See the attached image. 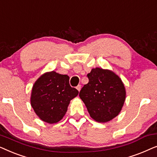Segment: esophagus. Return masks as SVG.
I'll use <instances>...</instances> for the list:
<instances>
[{"label": "esophagus", "instance_id": "34e87169", "mask_svg": "<svg viewBox=\"0 0 157 157\" xmlns=\"http://www.w3.org/2000/svg\"><path fill=\"white\" fill-rule=\"evenodd\" d=\"M81 85H78V86H76V89L78 90V91H80V90H81Z\"/></svg>", "mask_w": 157, "mask_h": 157}]
</instances>
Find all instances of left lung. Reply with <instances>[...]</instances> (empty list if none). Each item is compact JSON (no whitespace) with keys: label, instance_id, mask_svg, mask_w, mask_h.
<instances>
[{"label":"left lung","instance_id":"obj_1","mask_svg":"<svg viewBox=\"0 0 157 157\" xmlns=\"http://www.w3.org/2000/svg\"><path fill=\"white\" fill-rule=\"evenodd\" d=\"M89 83L79 92L92 119L107 122L121 110L126 91L121 78L109 70L96 68L88 74Z\"/></svg>","mask_w":157,"mask_h":157}]
</instances>
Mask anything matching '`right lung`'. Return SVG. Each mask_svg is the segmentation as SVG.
Masks as SVG:
<instances>
[{"label": "right lung", "mask_w": 157, "mask_h": 157, "mask_svg": "<svg viewBox=\"0 0 157 157\" xmlns=\"http://www.w3.org/2000/svg\"><path fill=\"white\" fill-rule=\"evenodd\" d=\"M78 94V90L70 86L67 75L51 71L42 75L34 83L31 104L42 121L54 124L63 119L70 101Z\"/></svg>", "instance_id": "obj_1"}]
</instances>
